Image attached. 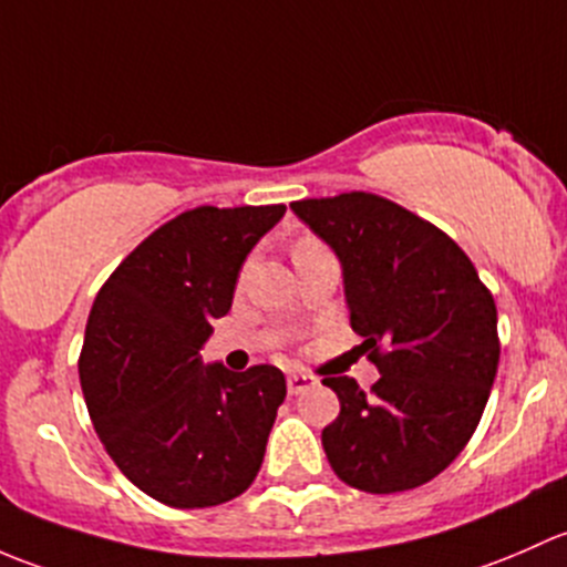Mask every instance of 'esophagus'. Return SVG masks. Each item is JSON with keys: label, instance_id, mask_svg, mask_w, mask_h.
Returning <instances> with one entry per match:
<instances>
[{"label": "esophagus", "instance_id": "esophagus-1", "mask_svg": "<svg viewBox=\"0 0 567 567\" xmlns=\"http://www.w3.org/2000/svg\"><path fill=\"white\" fill-rule=\"evenodd\" d=\"M313 384H317V379L308 377V373H297V371H291L289 377H286V388H289V395H300V393H306V390H311Z\"/></svg>", "mask_w": 567, "mask_h": 567}]
</instances>
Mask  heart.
I'll return each instance as SVG.
<instances>
[{
    "label": "heart",
    "instance_id": "1",
    "mask_svg": "<svg viewBox=\"0 0 567 567\" xmlns=\"http://www.w3.org/2000/svg\"><path fill=\"white\" fill-rule=\"evenodd\" d=\"M302 243H311V240H302Z\"/></svg>",
    "mask_w": 567,
    "mask_h": 567
}]
</instances>
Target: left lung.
<instances>
[{
  "label": "left lung",
  "mask_w": 567,
  "mask_h": 567,
  "mask_svg": "<svg viewBox=\"0 0 567 567\" xmlns=\"http://www.w3.org/2000/svg\"><path fill=\"white\" fill-rule=\"evenodd\" d=\"M336 250L349 322L382 377H324L341 412L322 431L332 472L369 494L417 488L464 451L499 363L497 306L442 229L377 194L291 202Z\"/></svg>",
  "instance_id": "8db88e82"
}]
</instances>
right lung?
<instances>
[{
	"mask_svg": "<svg viewBox=\"0 0 567 567\" xmlns=\"http://www.w3.org/2000/svg\"><path fill=\"white\" fill-rule=\"evenodd\" d=\"M284 204L196 207L155 229L101 286L79 358L92 425L122 475L168 507L240 497L286 399L276 365H204L245 256Z\"/></svg>",
	"mask_w": 567,
	"mask_h": 567,
	"instance_id": "right-lung-1",
	"label": "right lung"
}]
</instances>
